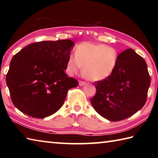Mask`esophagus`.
<instances>
[{
    "label": "esophagus",
    "instance_id": "34e87169",
    "mask_svg": "<svg viewBox=\"0 0 158 158\" xmlns=\"http://www.w3.org/2000/svg\"><path fill=\"white\" fill-rule=\"evenodd\" d=\"M79 85H81V86H82V85H85L86 83H85V81H79Z\"/></svg>",
    "mask_w": 158,
    "mask_h": 158
}]
</instances>
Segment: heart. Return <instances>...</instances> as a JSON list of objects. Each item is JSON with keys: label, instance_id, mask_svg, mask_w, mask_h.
Segmentation results:
<instances>
[{"label": "heart", "instance_id": "obj_1", "mask_svg": "<svg viewBox=\"0 0 158 158\" xmlns=\"http://www.w3.org/2000/svg\"><path fill=\"white\" fill-rule=\"evenodd\" d=\"M74 54L69 56L67 71L77 74L83 67V75L89 81L107 78L116 68L118 53L115 48L101 43L84 42L76 47Z\"/></svg>", "mask_w": 158, "mask_h": 158}]
</instances>
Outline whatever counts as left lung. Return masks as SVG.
<instances>
[{"label":"left lung","instance_id":"8db88e82","mask_svg":"<svg viewBox=\"0 0 158 158\" xmlns=\"http://www.w3.org/2000/svg\"><path fill=\"white\" fill-rule=\"evenodd\" d=\"M94 84L96 94L90 99L93 108L109 121H119L132 116L145 105L151 77L143 58L127 49L118 55L111 75Z\"/></svg>","mask_w":158,"mask_h":158}]
</instances>
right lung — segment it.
<instances>
[{"mask_svg": "<svg viewBox=\"0 0 158 158\" xmlns=\"http://www.w3.org/2000/svg\"><path fill=\"white\" fill-rule=\"evenodd\" d=\"M74 44L68 39L37 42L12 57L6 83L12 103L19 110L44 118L63 106L68 90L79 84L65 73Z\"/></svg>", "mask_w": 158, "mask_h": 158, "instance_id": "obj_1", "label": "right lung"}]
</instances>
